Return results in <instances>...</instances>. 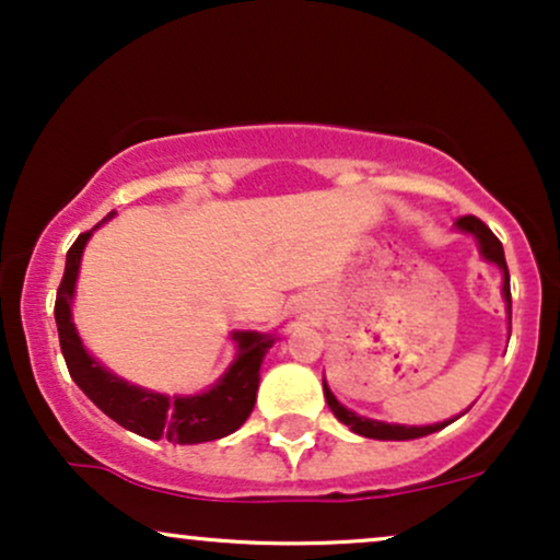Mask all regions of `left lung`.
I'll use <instances>...</instances> for the list:
<instances>
[{"instance_id":"1","label":"left lung","mask_w":560,"mask_h":560,"mask_svg":"<svg viewBox=\"0 0 560 560\" xmlns=\"http://www.w3.org/2000/svg\"><path fill=\"white\" fill-rule=\"evenodd\" d=\"M457 231L462 233H470V236L478 241V248L482 254V259L486 261H493L495 267L503 272V301H506V312H509V327H512V288H509V267H506V257H503V246L501 241L493 236V231L488 228L482 220H478L475 215H465L457 220ZM324 384V397H327V405L329 410L335 412V418L340 420L350 428V431L358 433V436H365V439H378V441H407V439H420V436H428V433H436L441 428H446L452 420H444V423H433V425H399V423H384V420H371V418H363V416H355L353 410H348V407L337 402V397L332 395V389H329L327 382Z\"/></svg>"}]
</instances>
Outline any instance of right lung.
<instances>
[{
  "label": "right lung",
  "mask_w": 560,
  "mask_h": 560,
  "mask_svg": "<svg viewBox=\"0 0 560 560\" xmlns=\"http://www.w3.org/2000/svg\"><path fill=\"white\" fill-rule=\"evenodd\" d=\"M116 212H108L103 223H108ZM98 223L95 228H101ZM93 228V231H95ZM93 231L82 233L67 252L65 278L54 303V319L59 329L61 355H65L69 376L85 395L101 407L108 418L121 428L144 439H168L174 444H202V441L223 439L238 431L252 416L259 389V369L267 350L278 337L269 332H233L238 342V353L228 371L215 384L199 395H161V392L142 389V386L124 382L121 376L95 361L82 345L72 322L74 285H78L82 248L93 236Z\"/></svg>",
  "instance_id": "right-lung-1"
}]
</instances>
